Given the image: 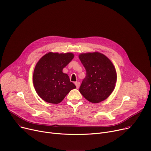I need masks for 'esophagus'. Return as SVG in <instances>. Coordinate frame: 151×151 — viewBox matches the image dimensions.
<instances>
[{
    "label": "esophagus",
    "instance_id": "esophagus-1",
    "mask_svg": "<svg viewBox=\"0 0 151 151\" xmlns=\"http://www.w3.org/2000/svg\"><path fill=\"white\" fill-rule=\"evenodd\" d=\"M75 85H76V88L77 89H78L80 88V82H76L75 83Z\"/></svg>",
    "mask_w": 151,
    "mask_h": 151
}]
</instances>
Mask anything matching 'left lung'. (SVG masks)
Wrapping results in <instances>:
<instances>
[{
  "label": "left lung",
  "instance_id": "obj_1",
  "mask_svg": "<svg viewBox=\"0 0 151 151\" xmlns=\"http://www.w3.org/2000/svg\"><path fill=\"white\" fill-rule=\"evenodd\" d=\"M79 58L86 71L80 88V93L92 103L106 100L114 90L117 80L112 62L98 52L80 54Z\"/></svg>",
  "mask_w": 151,
  "mask_h": 151
}]
</instances>
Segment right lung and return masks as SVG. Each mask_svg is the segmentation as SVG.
Wrapping results in <instances>:
<instances>
[{
	"label": "right lung",
	"instance_id": "1",
	"mask_svg": "<svg viewBox=\"0 0 151 151\" xmlns=\"http://www.w3.org/2000/svg\"><path fill=\"white\" fill-rule=\"evenodd\" d=\"M71 52L58 54L50 52L36 63L33 73V84L36 93L42 100L50 104L61 102L69 92L76 88L63 68L72 60Z\"/></svg>",
	"mask_w": 151,
	"mask_h": 151
}]
</instances>
